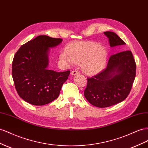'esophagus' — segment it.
I'll list each match as a JSON object with an SVG mask.
<instances>
[{
  "instance_id": "1",
  "label": "esophagus",
  "mask_w": 148,
  "mask_h": 148,
  "mask_svg": "<svg viewBox=\"0 0 148 148\" xmlns=\"http://www.w3.org/2000/svg\"><path fill=\"white\" fill-rule=\"evenodd\" d=\"M79 73V72L77 70H73L72 71H71V75L74 76V75H78Z\"/></svg>"
}]
</instances>
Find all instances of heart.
<instances>
[{"label":"heart","instance_id":"obj_1","mask_svg":"<svg viewBox=\"0 0 148 148\" xmlns=\"http://www.w3.org/2000/svg\"><path fill=\"white\" fill-rule=\"evenodd\" d=\"M60 58L69 64L82 63L84 72L93 75L99 72L105 66L107 52L98 43H77L68 48V51H63Z\"/></svg>","mask_w":148,"mask_h":148}]
</instances>
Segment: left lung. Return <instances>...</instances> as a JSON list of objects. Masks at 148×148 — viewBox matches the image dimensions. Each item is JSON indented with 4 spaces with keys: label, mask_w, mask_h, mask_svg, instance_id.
<instances>
[{
    "label": "left lung",
    "mask_w": 148,
    "mask_h": 148,
    "mask_svg": "<svg viewBox=\"0 0 148 148\" xmlns=\"http://www.w3.org/2000/svg\"><path fill=\"white\" fill-rule=\"evenodd\" d=\"M111 47L126 45L113 32H105ZM136 65L131 51L111 55L105 69L87 78L84 95L91 105L106 108L120 103L130 94L136 77Z\"/></svg>",
    "instance_id": "obj_1"
}]
</instances>
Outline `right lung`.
I'll list each match as a JSON object with an SVG mask.
<instances>
[{
  "mask_svg": "<svg viewBox=\"0 0 148 148\" xmlns=\"http://www.w3.org/2000/svg\"><path fill=\"white\" fill-rule=\"evenodd\" d=\"M62 38L39 35L21 47L12 62V78L19 97L33 105H47L57 99L70 71L48 69L50 48L57 47Z\"/></svg>",
  "mask_w": 148,
  "mask_h": 148,
  "instance_id": "right-lung-1",
  "label": "right lung"
}]
</instances>
